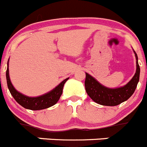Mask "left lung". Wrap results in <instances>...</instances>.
Masks as SVG:
<instances>
[{
  "instance_id": "8db88e82",
  "label": "left lung",
  "mask_w": 147,
  "mask_h": 147,
  "mask_svg": "<svg viewBox=\"0 0 147 147\" xmlns=\"http://www.w3.org/2000/svg\"><path fill=\"white\" fill-rule=\"evenodd\" d=\"M134 52L136 59V70L132 79L125 86L115 88H107L101 84L94 77L86 72V90L93 101L104 106H117L127 101L133 95L139 81L140 75L138 56L134 50Z\"/></svg>"
}]
</instances>
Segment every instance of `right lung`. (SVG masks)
Returning <instances> with one entry per match:
<instances>
[{
	"label": "right lung",
	"mask_w": 147,
	"mask_h": 147,
	"mask_svg": "<svg viewBox=\"0 0 147 147\" xmlns=\"http://www.w3.org/2000/svg\"><path fill=\"white\" fill-rule=\"evenodd\" d=\"M9 61L7 63V70H6L7 86L11 94L18 104H20L22 107L25 109H31V110H40V109H47V108L51 107L57 104L62 94L64 83L67 82L69 78H66L65 80L61 81L58 86H56L54 88L52 89L51 90L46 94L36 97L27 96L19 92L12 85L10 80V77H9Z\"/></svg>",
	"instance_id": "1"
}]
</instances>
